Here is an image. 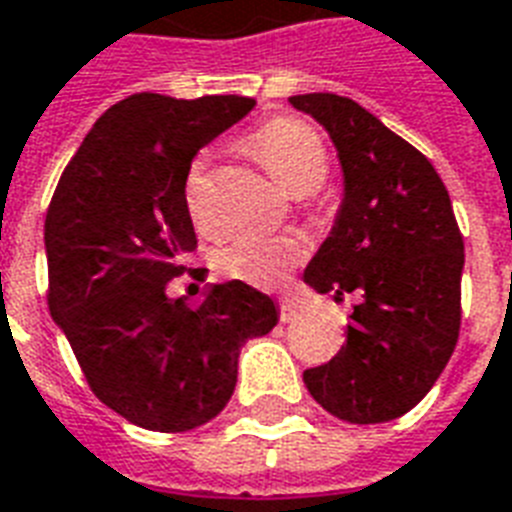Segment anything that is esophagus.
<instances>
[{
  "instance_id": "obj_1",
  "label": "esophagus",
  "mask_w": 512,
  "mask_h": 512,
  "mask_svg": "<svg viewBox=\"0 0 512 512\" xmlns=\"http://www.w3.org/2000/svg\"><path fill=\"white\" fill-rule=\"evenodd\" d=\"M296 318H299V307H296L291 299H280V320H283V323H291V320Z\"/></svg>"
}]
</instances>
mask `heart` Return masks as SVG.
Instances as JSON below:
<instances>
[{"instance_id":"heart-1","label":"heart","mask_w":512,"mask_h":512,"mask_svg":"<svg viewBox=\"0 0 512 512\" xmlns=\"http://www.w3.org/2000/svg\"><path fill=\"white\" fill-rule=\"evenodd\" d=\"M245 152L291 194L318 192L331 168V157L318 130L296 117H275L245 138ZM184 205L197 229L213 227V186L202 162H194L184 181ZM307 245L296 235H240L221 245L216 269L240 283L272 288L304 259Z\"/></svg>"}]
</instances>
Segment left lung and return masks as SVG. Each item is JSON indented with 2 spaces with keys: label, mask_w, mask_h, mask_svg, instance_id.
<instances>
[{
  "label": "left lung",
  "mask_w": 512,
  "mask_h": 512,
  "mask_svg": "<svg viewBox=\"0 0 512 512\" xmlns=\"http://www.w3.org/2000/svg\"><path fill=\"white\" fill-rule=\"evenodd\" d=\"M331 133L344 202L304 272L320 293H355L347 344L304 371L328 414L352 425L403 417L449 363L462 320L465 243L433 162L352 98L291 95Z\"/></svg>",
  "instance_id": "8db88e82"
}]
</instances>
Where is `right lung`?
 <instances>
[{"mask_svg":"<svg viewBox=\"0 0 512 512\" xmlns=\"http://www.w3.org/2000/svg\"><path fill=\"white\" fill-rule=\"evenodd\" d=\"M245 95L136 93L106 109L63 168L45 219L47 304L95 398L157 433L227 406L245 339L277 326L251 285L168 299L197 237L184 205L192 157L251 112Z\"/></svg>","mask_w":512,"mask_h":512,"instance_id":"right-lung-1","label":"right lung"}]
</instances>
